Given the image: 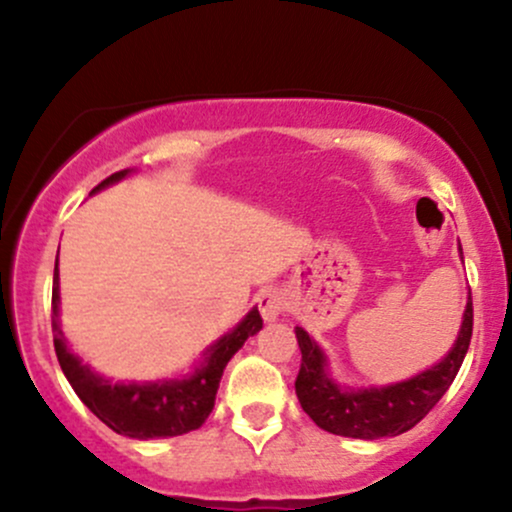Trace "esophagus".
Segmentation results:
<instances>
[{
	"instance_id": "1",
	"label": "esophagus",
	"mask_w": 512,
	"mask_h": 512,
	"mask_svg": "<svg viewBox=\"0 0 512 512\" xmlns=\"http://www.w3.org/2000/svg\"><path fill=\"white\" fill-rule=\"evenodd\" d=\"M257 305H260V313L264 322H276L284 313V296L279 291L267 289L257 296Z\"/></svg>"
}]
</instances>
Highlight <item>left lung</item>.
I'll list each match as a JSON object with an SVG mask.
<instances>
[{
	"mask_svg": "<svg viewBox=\"0 0 512 512\" xmlns=\"http://www.w3.org/2000/svg\"><path fill=\"white\" fill-rule=\"evenodd\" d=\"M462 257V245H457ZM472 293H467L460 332L450 351L438 363L407 380L387 385L351 387L332 378L330 356L310 337L303 327H296V339L301 346V370L296 378V395L305 414L322 431L344 438L378 440L399 436L419 424L438 404L455 380L469 339H472Z\"/></svg>",
	"mask_w": 512,
	"mask_h": 512,
	"instance_id": "1",
	"label": "left lung"
}]
</instances>
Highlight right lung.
<instances>
[{
	"label": "right lung",
	"instance_id": "right-lung-1",
	"mask_svg": "<svg viewBox=\"0 0 512 512\" xmlns=\"http://www.w3.org/2000/svg\"><path fill=\"white\" fill-rule=\"evenodd\" d=\"M134 168L105 178L93 187L91 195L129 178ZM262 330L260 310L250 308V313L238 322L233 330L221 334L216 342L199 354L187 373L158 380H113L96 373L88 363L69 349L62 334L60 322V269L55 267L52 279V337H55V354L60 361L64 378L74 387L81 402L86 404L105 426L113 428L120 436L134 440L173 438L195 431L209 419L216 402L221 375L233 354Z\"/></svg>",
	"mask_w": 512,
	"mask_h": 512
}]
</instances>
